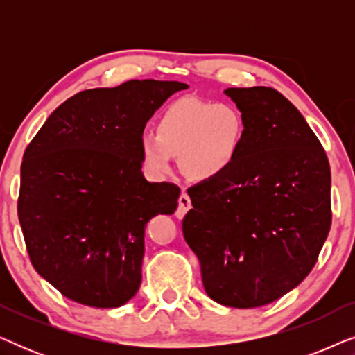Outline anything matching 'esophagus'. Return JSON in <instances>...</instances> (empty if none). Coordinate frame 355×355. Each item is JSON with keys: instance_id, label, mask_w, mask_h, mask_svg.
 Returning <instances> with one entry per match:
<instances>
[{"instance_id": "esophagus-1", "label": "esophagus", "mask_w": 355, "mask_h": 355, "mask_svg": "<svg viewBox=\"0 0 355 355\" xmlns=\"http://www.w3.org/2000/svg\"><path fill=\"white\" fill-rule=\"evenodd\" d=\"M191 198L186 192H182L181 196H179V200H178V210H176V216L178 218H182L186 213L191 210Z\"/></svg>"}]
</instances>
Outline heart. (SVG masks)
I'll return each mask as SVG.
<instances>
[{
  "mask_svg": "<svg viewBox=\"0 0 355 355\" xmlns=\"http://www.w3.org/2000/svg\"><path fill=\"white\" fill-rule=\"evenodd\" d=\"M244 135V119L232 105L181 98L159 116L155 134L144 135L140 152L157 176L171 171V158H179L189 178L205 182L236 163Z\"/></svg>",
  "mask_w": 355,
  "mask_h": 355,
  "instance_id": "b5f03b06",
  "label": "heart"
}]
</instances>
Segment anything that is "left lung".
Returning <instances> with one entry per match:
<instances>
[{"label":"left lung","instance_id":"8db88e82","mask_svg":"<svg viewBox=\"0 0 355 355\" xmlns=\"http://www.w3.org/2000/svg\"><path fill=\"white\" fill-rule=\"evenodd\" d=\"M244 144L223 176L189 189L184 239L218 304L266 305L317 263L331 226V171L299 110L271 87L227 89Z\"/></svg>","mask_w":355,"mask_h":355}]
</instances>
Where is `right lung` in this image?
Here are the masks:
<instances>
[{"instance_id":"obj_1","label":"right lung","mask_w":355,"mask_h":355,"mask_svg":"<svg viewBox=\"0 0 355 355\" xmlns=\"http://www.w3.org/2000/svg\"><path fill=\"white\" fill-rule=\"evenodd\" d=\"M174 80H128L76 94L50 114L24 152L17 215L42 278L74 302L119 307L142 283L145 226L171 215L181 193L148 182L140 140Z\"/></svg>"}]
</instances>
